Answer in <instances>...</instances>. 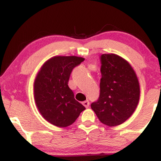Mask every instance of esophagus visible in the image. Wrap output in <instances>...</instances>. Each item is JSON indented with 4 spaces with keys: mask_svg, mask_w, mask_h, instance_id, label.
<instances>
[{
    "mask_svg": "<svg viewBox=\"0 0 161 161\" xmlns=\"http://www.w3.org/2000/svg\"><path fill=\"white\" fill-rule=\"evenodd\" d=\"M82 104L84 105V106L86 107V108H88V107H89V101H83Z\"/></svg>",
    "mask_w": 161,
    "mask_h": 161,
    "instance_id": "esophagus-1",
    "label": "esophagus"
}]
</instances>
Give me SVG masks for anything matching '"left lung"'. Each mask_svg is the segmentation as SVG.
Segmentation results:
<instances>
[{
  "mask_svg": "<svg viewBox=\"0 0 161 161\" xmlns=\"http://www.w3.org/2000/svg\"><path fill=\"white\" fill-rule=\"evenodd\" d=\"M100 61V95L91 108L101 123L116 126L124 123L136 110L139 101V83L132 66L122 57L104 53Z\"/></svg>",
  "mask_w": 161,
  "mask_h": 161,
  "instance_id": "1",
  "label": "left lung"
}]
</instances>
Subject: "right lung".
<instances>
[{"instance_id":"1","label":"right lung","mask_w":161,"mask_h":161,"mask_svg":"<svg viewBox=\"0 0 161 161\" xmlns=\"http://www.w3.org/2000/svg\"><path fill=\"white\" fill-rule=\"evenodd\" d=\"M84 60L75 56L53 57L38 72L34 83L35 101L41 114L51 124L69 126L86 109L68 86L73 69Z\"/></svg>"}]
</instances>
